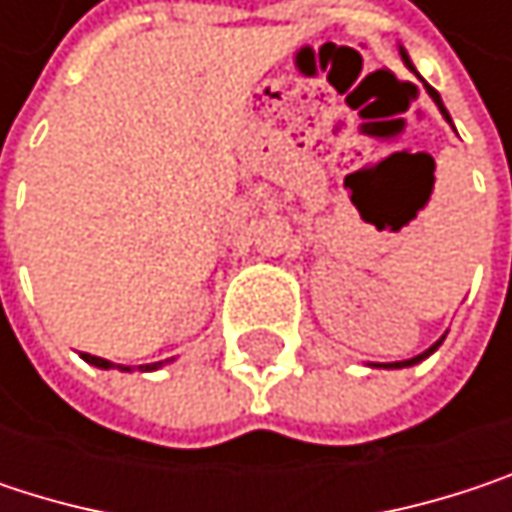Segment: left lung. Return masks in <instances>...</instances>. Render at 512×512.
<instances>
[{
    "label": "left lung",
    "instance_id": "obj_1",
    "mask_svg": "<svg viewBox=\"0 0 512 512\" xmlns=\"http://www.w3.org/2000/svg\"><path fill=\"white\" fill-rule=\"evenodd\" d=\"M400 55H403V61L409 64V55H406V52H403V50H400ZM409 67H412V64H409ZM427 91H430V97H433V100L439 103V109H442V115L448 118V109L442 106V100H439V94H436V88H430V85H427ZM448 121H451V118H448ZM436 347H439V344H436ZM436 347H430V350H427L424 356H430V353H433ZM424 356H415V358H409V361H391V364H382V367H409V364H418V361H421V358H424Z\"/></svg>",
    "mask_w": 512,
    "mask_h": 512
}]
</instances>
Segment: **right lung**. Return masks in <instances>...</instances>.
Instances as JSON below:
<instances>
[{
	"label": "right lung",
	"mask_w": 512,
	"mask_h": 512,
	"mask_svg": "<svg viewBox=\"0 0 512 512\" xmlns=\"http://www.w3.org/2000/svg\"><path fill=\"white\" fill-rule=\"evenodd\" d=\"M82 358L88 361V364H94V367H115L112 361H106V358H97V356H88V353H82ZM162 364V361H159ZM121 370H130V367H124V364H118ZM156 364H145V370H154Z\"/></svg>",
	"instance_id": "1"
}]
</instances>
